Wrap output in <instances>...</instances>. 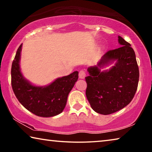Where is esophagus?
Returning <instances> with one entry per match:
<instances>
[{
	"mask_svg": "<svg viewBox=\"0 0 152 152\" xmlns=\"http://www.w3.org/2000/svg\"><path fill=\"white\" fill-rule=\"evenodd\" d=\"M86 76V74L84 70H80L79 72V78L80 79H84Z\"/></svg>",
	"mask_w": 152,
	"mask_h": 152,
	"instance_id": "1",
	"label": "esophagus"
}]
</instances>
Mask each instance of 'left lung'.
Segmentation results:
<instances>
[{
  "instance_id": "1",
  "label": "left lung",
  "mask_w": 152,
  "mask_h": 152,
  "mask_svg": "<svg viewBox=\"0 0 152 152\" xmlns=\"http://www.w3.org/2000/svg\"><path fill=\"white\" fill-rule=\"evenodd\" d=\"M121 48L109 50L96 66L89 67L86 95L95 112L102 115L112 114L122 109L132 101L137 91L139 68L135 53L131 44L118 37ZM116 60L109 71L100 68Z\"/></svg>"
}]
</instances>
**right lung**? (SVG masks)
Returning <instances> with one entry per match:
<instances>
[{
    "label": "right lung",
    "mask_w": 152,
    "mask_h": 152,
    "mask_svg": "<svg viewBox=\"0 0 152 152\" xmlns=\"http://www.w3.org/2000/svg\"><path fill=\"white\" fill-rule=\"evenodd\" d=\"M22 44L17 51L11 67V85L18 101L25 109L39 117L58 115L66 107L68 94L78 78V72L58 78L45 86H34L20 72V58Z\"/></svg>",
    "instance_id": "1"
}]
</instances>
